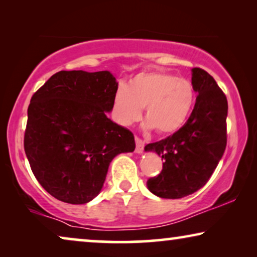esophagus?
Returning a JSON list of instances; mask_svg holds the SVG:
<instances>
[{"label": "esophagus", "instance_id": "esophagus-1", "mask_svg": "<svg viewBox=\"0 0 257 257\" xmlns=\"http://www.w3.org/2000/svg\"><path fill=\"white\" fill-rule=\"evenodd\" d=\"M144 146H145V143L136 137V153L142 154L144 152Z\"/></svg>", "mask_w": 257, "mask_h": 257}]
</instances>
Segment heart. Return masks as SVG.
Wrapping results in <instances>:
<instances>
[{"label":"heart","mask_w":257,"mask_h":257,"mask_svg":"<svg viewBox=\"0 0 257 257\" xmlns=\"http://www.w3.org/2000/svg\"><path fill=\"white\" fill-rule=\"evenodd\" d=\"M195 104L194 87L187 79L171 73L149 70L133 76L127 85H119L111 104V115L120 126H131L147 118L144 128L167 136L180 130Z\"/></svg>","instance_id":"obj_1"}]
</instances>
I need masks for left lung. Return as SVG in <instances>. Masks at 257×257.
Wrapping results in <instances>:
<instances>
[{
    "label": "left lung",
    "instance_id": "left-lung-1",
    "mask_svg": "<svg viewBox=\"0 0 257 257\" xmlns=\"http://www.w3.org/2000/svg\"><path fill=\"white\" fill-rule=\"evenodd\" d=\"M192 85L198 93L191 117L182 127L145 152L161 157L163 171L147 180V188L163 199H181L206 185L227 145L228 103L208 72L192 70Z\"/></svg>",
    "mask_w": 257,
    "mask_h": 257
}]
</instances>
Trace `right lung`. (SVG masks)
I'll return each mask as SVG.
<instances>
[{"label":"right lung","instance_id":"add662e5","mask_svg":"<svg viewBox=\"0 0 257 257\" xmlns=\"http://www.w3.org/2000/svg\"><path fill=\"white\" fill-rule=\"evenodd\" d=\"M118 83L110 71H59L31 98L24 150L49 194L83 205L99 194L110 163L136 149L132 132L107 118Z\"/></svg>","mask_w":257,"mask_h":257}]
</instances>
